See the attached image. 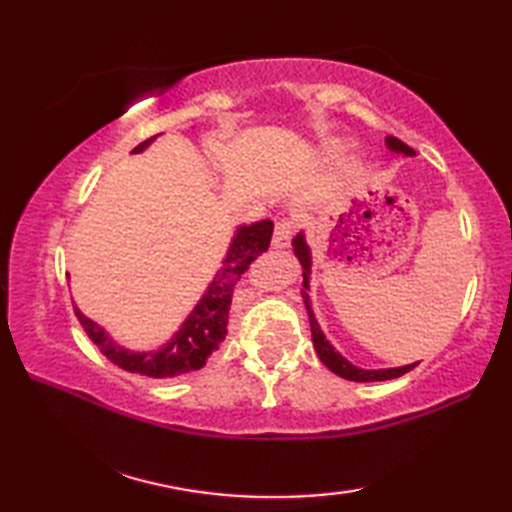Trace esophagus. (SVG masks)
<instances>
[{
  "instance_id": "34e87169",
  "label": "esophagus",
  "mask_w": 512,
  "mask_h": 512,
  "mask_svg": "<svg viewBox=\"0 0 512 512\" xmlns=\"http://www.w3.org/2000/svg\"><path fill=\"white\" fill-rule=\"evenodd\" d=\"M292 231H295V224L290 220H279L275 224V233H273V246L275 248H286L292 239Z\"/></svg>"
}]
</instances>
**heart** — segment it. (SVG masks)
<instances>
[{
    "label": "heart",
    "instance_id": "b5f03b06",
    "mask_svg": "<svg viewBox=\"0 0 512 512\" xmlns=\"http://www.w3.org/2000/svg\"><path fill=\"white\" fill-rule=\"evenodd\" d=\"M328 151H330V154H339V151H341V147H328Z\"/></svg>",
    "mask_w": 512,
    "mask_h": 512
}]
</instances>
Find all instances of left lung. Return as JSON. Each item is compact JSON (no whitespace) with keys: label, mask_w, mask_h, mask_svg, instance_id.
<instances>
[{"label":"left lung","mask_w":512,"mask_h":512,"mask_svg":"<svg viewBox=\"0 0 512 512\" xmlns=\"http://www.w3.org/2000/svg\"><path fill=\"white\" fill-rule=\"evenodd\" d=\"M385 145L391 151V154H400V156H416V151L411 147H407L405 143H400L398 138L394 136H387L385 138ZM292 250H295V257L299 259V264L303 268V281H301V299H303V306L308 310V319H310V332H312V343H314V350H317L321 363L334 372L336 376L347 378V380H354V383H374V380H389V378H398L402 374H407L409 369L416 367L418 363H411V365H402V367H380V369H365V367H358L352 361H347V358L336 350V347L325 339V334L321 330V325L317 321V314L312 310V301H310V275H312V250L308 246V239L306 233L299 231L295 237H292Z\"/></svg>","instance_id":"left-lung-1"}]
</instances>
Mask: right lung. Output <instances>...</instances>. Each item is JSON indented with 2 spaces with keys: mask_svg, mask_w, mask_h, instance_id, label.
Masks as SVG:
<instances>
[{
  "mask_svg": "<svg viewBox=\"0 0 512 512\" xmlns=\"http://www.w3.org/2000/svg\"><path fill=\"white\" fill-rule=\"evenodd\" d=\"M158 136L145 140L132 149V154H143V151L154 143ZM270 237H273V222L259 220L253 224L235 226L231 244L222 257V266L209 281V286L202 292V297L195 303L187 319L180 323L176 334L167 343H162L156 350L134 352L129 347L116 343L110 332H105L99 323L85 317L74 306L76 319L81 321L85 334L99 347L101 354L110 358L125 372L149 376V378H173L202 369L209 361V356L220 347L226 336L228 310H231L233 288L242 277L250 262L266 253Z\"/></svg>",
  "mask_w": 512,
  "mask_h": 512,
  "instance_id": "obj_1",
  "label": "right lung"
}]
</instances>
